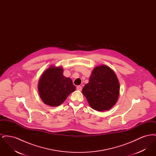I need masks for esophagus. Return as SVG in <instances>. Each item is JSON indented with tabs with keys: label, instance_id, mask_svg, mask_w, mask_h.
<instances>
[{
	"label": "esophagus",
	"instance_id": "obj_1",
	"mask_svg": "<svg viewBox=\"0 0 156 156\" xmlns=\"http://www.w3.org/2000/svg\"><path fill=\"white\" fill-rule=\"evenodd\" d=\"M76 89H77V90H81L82 89V86H81V85L77 86Z\"/></svg>",
	"mask_w": 156,
	"mask_h": 156
}]
</instances>
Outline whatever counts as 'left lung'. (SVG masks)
<instances>
[{
	"instance_id": "8db88e82",
	"label": "left lung",
	"mask_w": 156,
	"mask_h": 156,
	"mask_svg": "<svg viewBox=\"0 0 156 156\" xmlns=\"http://www.w3.org/2000/svg\"><path fill=\"white\" fill-rule=\"evenodd\" d=\"M90 107L98 111L110 109L116 103L119 95V83L115 73L109 67H95L89 81L82 89Z\"/></svg>"
}]
</instances>
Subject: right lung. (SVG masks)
<instances>
[{
	"instance_id": "1",
	"label": "right lung",
	"mask_w": 156,
	"mask_h": 156,
	"mask_svg": "<svg viewBox=\"0 0 156 156\" xmlns=\"http://www.w3.org/2000/svg\"><path fill=\"white\" fill-rule=\"evenodd\" d=\"M69 78L63 75L61 67H50L42 74L38 82V92L44 104L58 106L75 90Z\"/></svg>"
}]
</instances>
